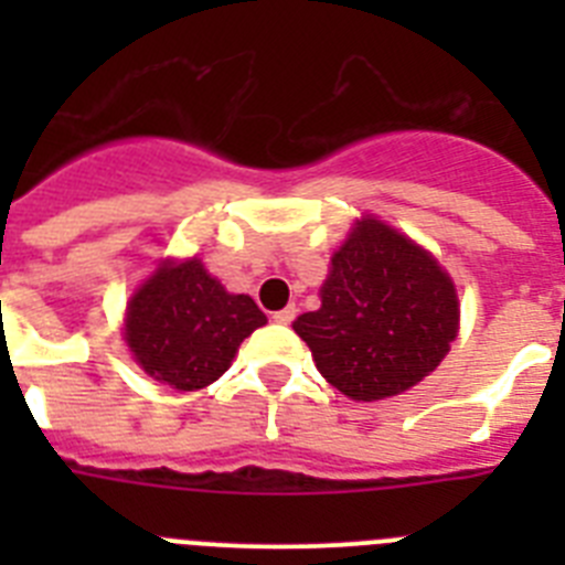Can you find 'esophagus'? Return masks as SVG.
<instances>
[{"label": "esophagus", "instance_id": "obj_1", "mask_svg": "<svg viewBox=\"0 0 565 565\" xmlns=\"http://www.w3.org/2000/svg\"><path fill=\"white\" fill-rule=\"evenodd\" d=\"M271 319H274V322H277V326H291L294 319H297V308H294V306L282 308V311L271 313Z\"/></svg>", "mask_w": 565, "mask_h": 565}]
</instances>
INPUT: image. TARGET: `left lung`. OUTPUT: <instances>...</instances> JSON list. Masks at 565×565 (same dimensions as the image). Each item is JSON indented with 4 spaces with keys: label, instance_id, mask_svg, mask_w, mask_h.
Here are the masks:
<instances>
[{
    "label": "left lung",
    "instance_id": "obj_1",
    "mask_svg": "<svg viewBox=\"0 0 565 565\" xmlns=\"http://www.w3.org/2000/svg\"><path fill=\"white\" fill-rule=\"evenodd\" d=\"M319 373L356 402L411 391L458 331L452 279L413 239L364 217L333 254L322 308L294 322Z\"/></svg>",
    "mask_w": 565,
    "mask_h": 565
}]
</instances>
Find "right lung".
<instances>
[{
  "mask_svg": "<svg viewBox=\"0 0 565 565\" xmlns=\"http://www.w3.org/2000/svg\"><path fill=\"white\" fill-rule=\"evenodd\" d=\"M266 326L246 294H228L201 259L163 266L127 308V344L135 362L174 391H201L228 371L239 342Z\"/></svg>",
  "mask_w": 565,
  "mask_h": 565,
  "instance_id": "1",
  "label": "right lung"
}]
</instances>
